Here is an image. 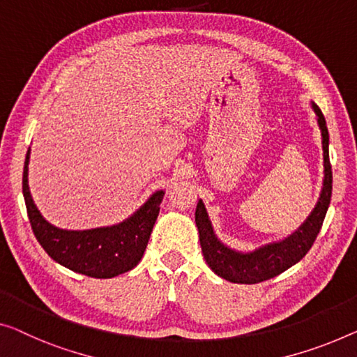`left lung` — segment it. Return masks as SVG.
Segmentation results:
<instances>
[{
  "instance_id": "obj_1",
  "label": "left lung",
  "mask_w": 357,
  "mask_h": 357,
  "mask_svg": "<svg viewBox=\"0 0 357 357\" xmlns=\"http://www.w3.org/2000/svg\"><path fill=\"white\" fill-rule=\"evenodd\" d=\"M311 109L316 115V121L321 131L322 158H324V179L322 189L316 202V206L307 215L300 227L279 241L264 243V245L242 252L226 245L216 236L211 225L208 211L204 200H199L195 208V225L199 229L202 253L210 269L220 278L232 284H258V282L273 279L296 264L314 243L321 231L324 218L331 205L332 197V167L328 160V131L321 109L311 102Z\"/></svg>"
}]
</instances>
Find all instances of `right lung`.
<instances>
[{
  "mask_svg": "<svg viewBox=\"0 0 357 357\" xmlns=\"http://www.w3.org/2000/svg\"><path fill=\"white\" fill-rule=\"evenodd\" d=\"M30 149L26 152L22 192L31 229L45 252L63 268L94 279H112L139 264L155 225L165 190H155L126 220L112 226L73 231L51 225L31 199Z\"/></svg>",
  "mask_w": 357,
  "mask_h": 357,
  "instance_id": "right-lung-1",
  "label": "right lung"
}]
</instances>
